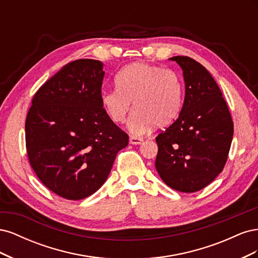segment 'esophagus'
Listing matches in <instances>:
<instances>
[{"mask_svg": "<svg viewBox=\"0 0 258 258\" xmlns=\"http://www.w3.org/2000/svg\"><path fill=\"white\" fill-rule=\"evenodd\" d=\"M142 142H143V139H141V138L130 137V139H129V143L132 145H140V144H142Z\"/></svg>", "mask_w": 258, "mask_h": 258, "instance_id": "obj_1", "label": "esophagus"}]
</instances>
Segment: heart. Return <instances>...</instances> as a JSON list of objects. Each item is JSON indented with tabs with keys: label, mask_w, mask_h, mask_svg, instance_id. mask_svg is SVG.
<instances>
[{
	"label": "heart",
	"mask_w": 258,
	"mask_h": 258,
	"mask_svg": "<svg viewBox=\"0 0 258 258\" xmlns=\"http://www.w3.org/2000/svg\"><path fill=\"white\" fill-rule=\"evenodd\" d=\"M115 85L116 89L101 92V106L118 124L126 122L135 108L128 123L135 136L144 135L155 126H167L181 111L183 84L172 70L135 62L117 73Z\"/></svg>",
	"instance_id": "1"
}]
</instances>
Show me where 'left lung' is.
<instances>
[{
	"instance_id": "8db88e82",
	"label": "left lung",
	"mask_w": 258,
	"mask_h": 258,
	"mask_svg": "<svg viewBox=\"0 0 258 258\" xmlns=\"http://www.w3.org/2000/svg\"><path fill=\"white\" fill-rule=\"evenodd\" d=\"M169 60L182 69L185 98L177 119L156 138L155 166L171 188L194 192L213 182L223 171L233 122L220 87L204 66L184 56Z\"/></svg>"
}]
</instances>
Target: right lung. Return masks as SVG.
Listing matches in <instances>:
<instances>
[{"label":"right lung","instance_id":"obj_1","mask_svg":"<svg viewBox=\"0 0 258 258\" xmlns=\"http://www.w3.org/2000/svg\"><path fill=\"white\" fill-rule=\"evenodd\" d=\"M105 72L99 60L70 62L37 90L26 119L29 161L54 194L80 200L107 179L129 138L100 102Z\"/></svg>","mask_w":258,"mask_h":258}]
</instances>
